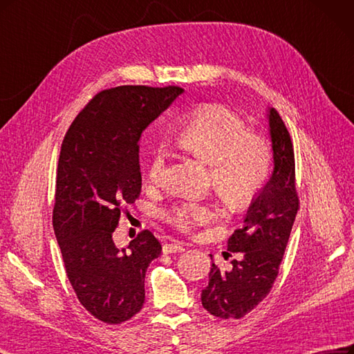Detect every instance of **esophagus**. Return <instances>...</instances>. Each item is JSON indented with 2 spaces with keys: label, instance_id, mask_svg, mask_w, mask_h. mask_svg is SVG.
Segmentation results:
<instances>
[{
  "label": "esophagus",
  "instance_id": "obj_1",
  "mask_svg": "<svg viewBox=\"0 0 354 354\" xmlns=\"http://www.w3.org/2000/svg\"><path fill=\"white\" fill-rule=\"evenodd\" d=\"M185 250V246L181 245V243H168V245L162 246V252L165 254L168 253H177V252H183Z\"/></svg>",
  "mask_w": 354,
  "mask_h": 354
}]
</instances>
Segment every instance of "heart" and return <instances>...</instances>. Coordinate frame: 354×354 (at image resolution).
<instances>
[{"label": "heart", "instance_id": "heart-1", "mask_svg": "<svg viewBox=\"0 0 354 354\" xmlns=\"http://www.w3.org/2000/svg\"><path fill=\"white\" fill-rule=\"evenodd\" d=\"M177 143L211 167L212 187L233 211H241L256 199L271 168L268 142L249 131V126L233 109L219 104L199 106L176 130ZM167 153L156 148L148 162V178L153 185L164 176ZM214 216L208 205L189 202L168 211L167 219L181 231H190Z\"/></svg>", "mask_w": 354, "mask_h": 354}]
</instances>
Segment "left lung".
<instances>
[{
  "label": "left lung",
  "mask_w": 354,
  "mask_h": 354,
  "mask_svg": "<svg viewBox=\"0 0 354 354\" xmlns=\"http://www.w3.org/2000/svg\"><path fill=\"white\" fill-rule=\"evenodd\" d=\"M266 117L274 169L228 239V250L241 252V259L231 262L230 271L212 263L208 287L202 290L203 308L221 319L243 318L270 293L299 209L290 133L277 109L268 108Z\"/></svg>",
  "instance_id": "1"
}]
</instances>
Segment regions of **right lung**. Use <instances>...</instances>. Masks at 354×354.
I'll use <instances>...</instances> for the list:
<instances>
[{"instance_id": "1", "label": "right lung", "mask_w": 354, "mask_h": 354, "mask_svg": "<svg viewBox=\"0 0 354 354\" xmlns=\"http://www.w3.org/2000/svg\"><path fill=\"white\" fill-rule=\"evenodd\" d=\"M178 86H118L84 106L61 145L53 225L68 281L100 321H129L145 303V274L161 243L145 230L126 249L113 233L140 194L139 140L174 102Z\"/></svg>"}]
</instances>
